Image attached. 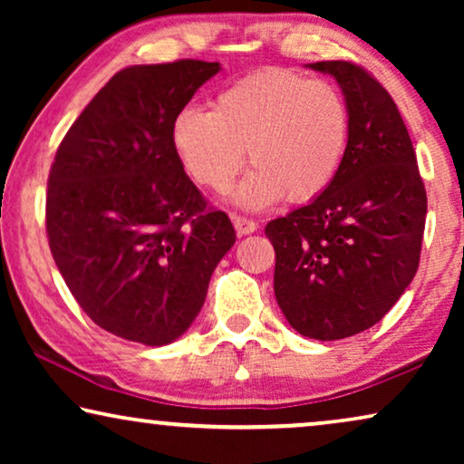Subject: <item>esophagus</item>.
Returning a JSON list of instances; mask_svg holds the SVG:
<instances>
[{
	"mask_svg": "<svg viewBox=\"0 0 464 464\" xmlns=\"http://www.w3.org/2000/svg\"><path fill=\"white\" fill-rule=\"evenodd\" d=\"M234 227H237L238 237H245V234H253L257 230V224L253 219H246L243 215H232Z\"/></svg>",
	"mask_w": 464,
	"mask_h": 464,
	"instance_id": "34e87169",
	"label": "esophagus"
}]
</instances>
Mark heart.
Returning <instances> with one entry per match:
<instances>
[{"mask_svg": "<svg viewBox=\"0 0 464 464\" xmlns=\"http://www.w3.org/2000/svg\"><path fill=\"white\" fill-rule=\"evenodd\" d=\"M170 143L189 179L226 194L245 164H256L234 194L245 208H266L287 194L308 202L325 194L344 167L351 110L338 88L289 69L245 75L213 99L211 111H177Z\"/></svg>", "mask_w": 464, "mask_h": 464, "instance_id": "heart-1", "label": "heart"}]
</instances>
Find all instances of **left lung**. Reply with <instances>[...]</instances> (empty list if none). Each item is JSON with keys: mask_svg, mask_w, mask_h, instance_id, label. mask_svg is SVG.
<instances>
[{"mask_svg": "<svg viewBox=\"0 0 464 464\" xmlns=\"http://www.w3.org/2000/svg\"><path fill=\"white\" fill-rule=\"evenodd\" d=\"M334 75L351 110V145L332 188L266 226L275 295L313 340H342L382 319L411 283L427 192L401 113L386 88L348 61L310 63Z\"/></svg>", "mask_w": 464, "mask_h": 464, "instance_id": "8db88e82", "label": "left lung"}]
</instances>
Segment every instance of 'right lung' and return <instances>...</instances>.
Listing matches in <instances>:
<instances>
[{
	"mask_svg": "<svg viewBox=\"0 0 464 464\" xmlns=\"http://www.w3.org/2000/svg\"><path fill=\"white\" fill-rule=\"evenodd\" d=\"M219 63L132 65L101 88L56 150L50 251L82 310L118 338L164 346L188 332L237 243L170 143V126Z\"/></svg>",
	"mask_w": 464,
	"mask_h": 464,
	"instance_id": "right-lung-1",
	"label": "right lung"
}]
</instances>
